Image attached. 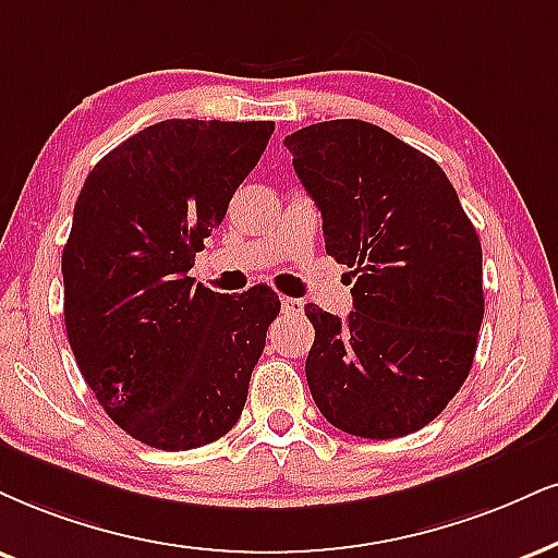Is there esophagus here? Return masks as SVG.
Instances as JSON below:
<instances>
[{
  "instance_id": "1",
  "label": "esophagus",
  "mask_w": 558,
  "mask_h": 558,
  "mask_svg": "<svg viewBox=\"0 0 558 558\" xmlns=\"http://www.w3.org/2000/svg\"><path fill=\"white\" fill-rule=\"evenodd\" d=\"M281 307H284V313H290V315H300V313H305V300L281 298Z\"/></svg>"
}]
</instances>
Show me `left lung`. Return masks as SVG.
<instances>
[{"instance_id": "8db88e82", "label": "left lung", "mask_w": 558, "mask_h": 558, "mask_svg": "<svg viewBox=\"0 0 558 558\" xmlns=\"http://www.w3.org/2000/svg\"><path fill=\"white\" fill-rule=\"evenodd\" d=\"M284 147L320 209L326 253L354 279L347 320L305 305L313 401L354 437L411 435L471 373L484 320L476 227L445 170L373 123H313Z\"/></svg>"}]
</instances>
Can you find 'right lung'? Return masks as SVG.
Listing matches in <instances>:
<instances>
[{
  "instance_id": "right-lung-1",
  "label": "right lung",
  "mask_w": 558,
  "mask_h": 558,
  "mask_svg": "<svg viewBox=\"0 0 558 558\" xmlns=\"http://www.w3.org/2000/svg\"><path fill=\"white\" fill-rule=\"evenodd\" d=\"M274 121L170 119L89 170L61 256L69 347L126 435L191 450L238 424L281 302L189 277L204 238L256 168Z\"/></svg>"
}]
</instances>
